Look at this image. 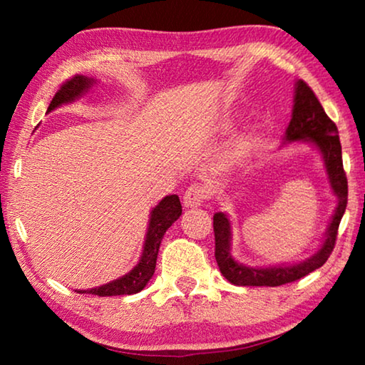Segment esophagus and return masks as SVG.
Segmentation results:
<instances>
[{"label":"esophagus","mask_w":365,"mask_h":365,"mask_svg":"<svg viewBox=\"0 0 365 365\" xmlns=\"http://www.w3.org/2000/svg\"><path fill=\"white\" fill-rule=\"evenodd\" d=\"M211 196V190L205 183H193L190 185L183 195V205L187 207H197L202 202L209 200Z\"/></svg>","instance_id":"obj_1"}]
</instances>
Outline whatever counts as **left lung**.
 <instances>
[{"mask_svg":"<svg viewBox=\"0 0 365 365\" xmlns=\"http://www.w3.org/2000/svg\"><path fill=\"white\" fill-rule=\"evenodd\" d=\"M287 141L309 140L322 153L327 174L331 185L333 193L338 197V206L333 214V219L327 228L325 242L322 248L307 261L289 265V267H248L238 264L230 256V222L227 215L214 214V237H215V261L220 269V274L225 279L238 287H279L285 283L299 280L311 274L327 262L336 243L338 227L348 205V178L343 169L341 143H339L338 128L329 115L325 114L322 104L304 80L296 83L293 115L289 120L285 135Z\"/></svg>","mask_w":365,"mask_h":365,"instance_id":"1","label":"left lung"}]
</instances>
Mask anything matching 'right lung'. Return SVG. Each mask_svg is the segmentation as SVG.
<instances>
[{"instance_id": "add662e5", "label": "right lung", "mask_w": 365, "mask_h": 365, "mask_svg": "<svg viewBox=\"0 0 365 365\" xmlns=\"http://www.w3.org/2000/svg\"><path fill=\"white\" fill-rule=\"evenodd\" d=\"M95 80L83 77V76H73L69 80L59 86L56 95L53 96L51 103L48 106V113L54 108L61 106L64 103H71L76 98L82 96L88 90L90 85H93ZM182 214V205L177 195L165 196L159 205L153 209L151 219H150V228H148L143 255H141L140 262L135 265L132 272L127 275L120 277L106 285H101L98 288L91 289H77V293H90L96 296H119V294H135L141 292L146 287V283L154 274L156 269V259L160 246V240H163L164 233L168 228L174 224V222L180 217Z\"/></svg>"}]
</instances>
